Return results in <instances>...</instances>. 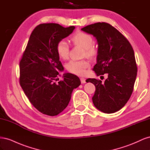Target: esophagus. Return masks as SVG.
<instances>
[{
	"instance_id": "obj_1",
	"label": "esophagus",
	"mask_w": 150,
	"mask_h": 150,
	"mask_svg": "<svg viewBox=\"0 0 150 150\" xmlns=\"http://www.w3.org/2000/svg\"><path fill=\"white\" fill-rule=\"evenodd\" d=\"M80 79H81V83H82V84H84V83H86V79H85L84 78H80Z\"/></svg>"
}]
</instances>
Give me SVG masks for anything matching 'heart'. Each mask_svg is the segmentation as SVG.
Returning <instances> with one entry per match:
<instances>
[{
	"mask_svg": "<svg viewBox=\"0 0 150 150\" xmlns=\"http://www.w3.org/2000/svg\"><path fill=\"white\" fill-rule=\"evenodd\" d=\"M72 43L75 46H79L84 49L86 56L93 57L96 54V49L93 46V39L91 35L78 32L71 38ZM56 52L60 58L66 60L69 56V46L64 40H61L56 45ZM90 63L88 60H71L66 66L67 70L72 74L82 76L86 73V69L89 67Z\"/></svg>",
	"mask_w": 150,
	"mask_h": 150,
	"instance_id": "obj_1",
	"label": "heart"
}]
</instances>
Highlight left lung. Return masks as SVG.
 Masks as SVG:
<instances>
[{
  "instance_id": "1",
  "label": "left lung",
  "mask_w": 150,
  "mask_h": 150,
  "mask_svg": "<svg viewBox=\"0 0 150 150\" xmlns=\"http://www.w3.org/2000/svg\"><path fill=\"white\" fill-rule=\"evenodd\" d=\"M81 30L97 40L95 73L98 76L108 75L104 83L94 78L86 81L96 87L92 98L94 105L104 113L115 112L125 105L133 91L137 75L133 49L120 32L106 22L91 24Z\"/></svg>"
}]
</instances>
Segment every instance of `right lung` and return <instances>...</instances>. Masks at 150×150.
<instances>
[{
  "label": "right lung",
  "instance_id": "add662e5",
  "mask_svg": "<svg viewBox=\"0 0 150 150\" xmlns=\"http://www.w3.org/2000/svg\"><path fill=\"white\" fill-rule=\"evenodd\" d=\"M74 26L64 28L58 24H41L31 33L20 61V84L33 105L42 114L54 116L67 106L74 89L81 84L78 76L63 74L64 71L56 45L69 35Z\"/></svg>",
  "mask_w": 150,
  "mask_h": 150
}]
</instances>
